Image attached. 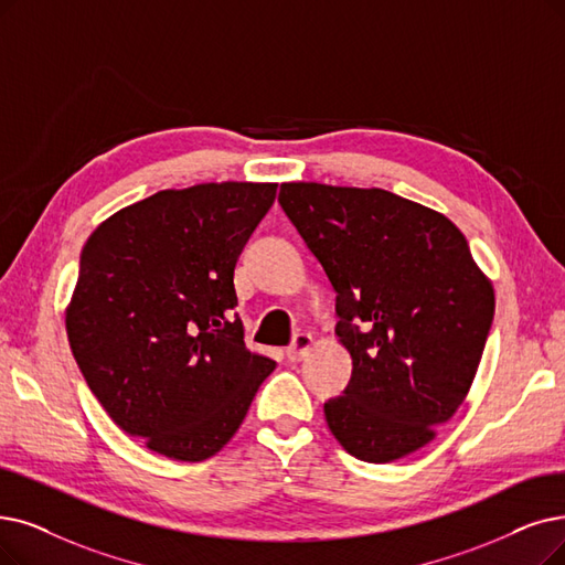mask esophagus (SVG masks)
Segmentation results:
<instances>
[{
  "label": "esophagus",
  "instance_id": "1",
  "mask_svg": "<svg viewBox=\"0 0 565 565\" xmlns=\"http://www.w3.org/2000/svg\"><path fill=\"white\" fill-rule=\"evenodd\" d=\"M312 343L315 341H312L310 333H297L295 341H291V345L285 350V354H287L289 361H301L310 352Z\"/></svg>",
  "mask_w": 565,
  "mask_h": 565
}]
</instances>
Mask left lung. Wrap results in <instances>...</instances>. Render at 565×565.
<instances>
[{
    "label": "left lung",
    "mask_w": 565,
    "mask_h": 565,
    "mask_svg": "<svg viewBox=\"0 0 565 565\" xmlns=\"http://www.w3.org/2000/svg\"><path fill=\"white\" fill-rule=\"evenodd\" d=\"M278 201L335 289L352 356L350 385L324 403L333 438L371 463L417 452L476 380L491 280L452 220L394 192L282 183Z\"/></svg>",
    "instance_id": "left-lung-1"
}]
</instances>
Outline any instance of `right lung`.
Masks as SVG:
<instances>
[{
	"instance_id": "add662e5",
	"label": "right lung",
	"mask_w": 565,
	"mask_h": 565,
	"mask_svg": "<svg viewBox=\"0 0 565 565\" xmlns=\"http://www.w3.org/2000/svg\"><path fill=\"white\" fill-rule=\"evenodd\" d=\"M276 183L162 190L104 220L81 253L66 335L102 408L175 461L232 440L276 361L243 343L234 268Z\"/></svg>"
}]
</instances>
